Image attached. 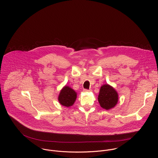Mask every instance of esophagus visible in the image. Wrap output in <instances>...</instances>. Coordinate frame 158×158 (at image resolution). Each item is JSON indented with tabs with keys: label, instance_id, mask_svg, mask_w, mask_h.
I'll list each match as a JSON object with an SVG mask.
<instances>
[{
	"label": "esophagus",
	"instance_id": "obj_1",
	"mask_svg": "<svg viewBox=\"0 0 158 158\" xmlns=\"http://www.w3.org/2000/svg\"><path fill=\"white\" fill-rule=\"evenodd\" d=\"M83 91H84V92H85V93H87V92H91V89H89V90H87V89H84V90H83Z\"/></svg>",
	"mask_w": 158,
	"mask_h": 158
}]
</instances>
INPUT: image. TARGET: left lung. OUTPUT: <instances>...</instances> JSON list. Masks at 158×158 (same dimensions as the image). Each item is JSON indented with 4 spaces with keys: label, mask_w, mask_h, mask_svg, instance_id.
I'll use <instances>...</instances> for the list:
<instances>
[{
    "label": "left lung",
    "mask_w": 158,
    "mask_h": 158,
    "mask_svg": "<svg viewBox=\"0 0 158 158\" xmlns=\"http://www.w3.org/2000/svg\"><path fill=\"white\" fill-rule=\"evenodd\" d=\"M98 99L102 108L109 110L114 108L118 104L119 96L113 87L106 84L101 87Z\"/></svg>",
    "instance_id": "left-lung-1"
}]
</instances>
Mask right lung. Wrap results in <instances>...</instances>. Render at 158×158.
<instances>
[{"label": "right lung", "instance_id": "right-lung-1", "mask_svg": "<svg viewBox=\"0 0 158 158\" xmlns=\"http://www.w3.org/2000/svg\"><path fill=\"white\" fill-rule=\"evenodd\" d=\"M77 98V93L68 85L64 86L58 96V101L63 106L69 107L72 106Z\"/></svg>", "mask_w": 158, "mask_h": 158}]
</instances>
